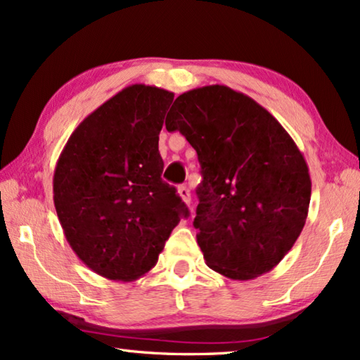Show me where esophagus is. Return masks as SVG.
Returning a JSON list of instances; mask_svg holds the SVG:
<instances>
[{
	"mask_svg": "<svg viewBox=\"0 0 360 360\" xmlns=\"http://www.w3.org/2000/svg\"><path fill=\"white\" fill-rule=\"evenodd\" d=\"M179 195H180V198L185 201L186 205H190L191 203V193H190V188L186 185H181V186H179Z\"/></svg>",
	"mask_w": 360,
	"mask_h": 360,
	"instance_id": "1",
	"label": "esophagus"
}]
</instances>
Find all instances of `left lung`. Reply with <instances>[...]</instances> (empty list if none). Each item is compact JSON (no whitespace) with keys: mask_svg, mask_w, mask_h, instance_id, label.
I'll list each match as a JSON object with an SVG mask.
<instances>
[{"mask_svg":"<svg viewBox=\"0 0 360 360\" xmlns=\"http://www.w3.org/2000/svg\"><path fill=\"white\" fill-rule=\"evenodd\" d=\"M165 127L198 154L193 226L208 267L233 280L270 272L297 243L311 198L295 141L257 101L226 85L185 91Z\"/></svg>","mask_w":360,"mask_h":360,"instance_id":"obj_1","label":"left lung"}]
</instances>
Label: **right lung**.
Returning <instances> with one entry per match:
<instances>
[{"label":"right lung","instance_id":"obj_1","mask_svg":"<svg viewBox=\"0 0 360 360\" xmlns=\"http://www.w3.org/2000/svg\"><path fill=\"white\" fill-rule=\"evenodd\" d=\"M174 93L126 86L68 137L56 172L53 205L78 259L110 280L149 272L188 208L162 180L159 134Z\"/></svg>","mask_w":360,"mask_h":360}]
</instances>
